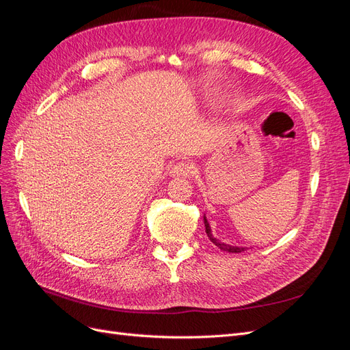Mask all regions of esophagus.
<instances>
[{
	"label": "esophagus",
	"mask_w": 350,
	"mask_h": 350,
	"mask_svg": "<svg viewBox=\"0 0 350 350\" xmlns=\"http://www.w3.org/2000/svg\"><path fill=\"white\" fill-rule=\"evenodd\" d=\"M171 174L174 176H181V178L191 176L194 174V166L189 163V162H187V161H181V162H178L176 165L172 166Z\"/></svg>",
	"instance_id": "34e87169"
}]
</instances>
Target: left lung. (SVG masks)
Here are the masks:
<instances>
[{
	"label": "left lung",
	"mask_w": 350,
	"mask_h": 350,
	"mask_svg": "<svg viewBox=\"0 0 350 350\" xmlns=\"http://www.w3.org/2000/svg\"><path fill=\"white\" fill-rule=\"evenodd\" d=\"M204 226H206V234H207V237L210 238V241L213 242L215 245H216V247H219L220 250H224V251H226V252H242V251H245V250H243V248H239V247L226 245V243L220 242L219 239H216L213 235H211V229H210V226H208V221H207L206 216H204Z\"/></svg>",
	"instance_id": "left-lung-1"
}]
</instances>
